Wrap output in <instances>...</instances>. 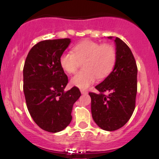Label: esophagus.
I'll use <instances>...</instances> for the list:
<instances>
[{"label":"esophagus","instance_id":"34e87169","mask_svg":"<svg viewBox=\"0 0 159 159\" xmlns=\"http://www.w3.org/2000/svg\"><path fill=\"white\" fill-rule=\"evenodd\" d=\"M81 94H88V91L85 89H81Z\"/></svg>","mask_w":159,"mask_h":159}]
</instances>
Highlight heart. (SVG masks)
<instances>
[{"label": "heart", "mask_w": 159, "mask_h": 159, "mask_svg": "<svg viewBox=\"0 0 159 159\" xmlns=\"http://www.w3.org/2000/svg\"><path fill=\"white\" fill-rule=\"evenodd\" d=\"M116 60V50L111 44L84 41L73 48V53H63L60 57V65L67 73L74 74L83 63L84 70L74 75L70 83L75 87L84 89L94 84L97 78L103 79L108 76Z\"/></svg>", "instance_id": "1"}]
</instances>
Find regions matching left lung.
<instances>
[{"label": "left lung", "mask_w": 159, "mask_h": 159, "mask_svg": "<svg viewBox=\"0 0 159 159\" xmlns=\"http://www.w3.org/2000/svg\"><path fill=\"white\" fill-rule=\"evenodd\" d=\"M115 42L117 60L113 70L95 86L99 93L89 92L93 119L101 129L109 131L128 122L135 108L137 94L138 68L134 55L120 38H115ZM106 91L110 94L105 95Z\"/></svg>", "instance_id": "1"}]
</instances>
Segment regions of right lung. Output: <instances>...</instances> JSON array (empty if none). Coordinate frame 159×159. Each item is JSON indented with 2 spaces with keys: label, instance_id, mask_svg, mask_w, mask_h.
<instances>
[{
  "label": "right lung",
  "instance_id": "right-lung-1",
  "mask_svg": "<svg viewBox=\"0 0 159 159\" xmlns=\"http://www.w3.org/2000/svg\"><path fill=\"white\" fill-rule=\"evenodd\" d=\"M69 38L44 40L30 50L23 69L27 108L34 122L48 132L65 129L72 119L75 102L81 95L78 88L64 89L68 76L60 65Z\"/></svg>",
  "mask_w": 159,
  "mask_h": 159
}]
</instances>
